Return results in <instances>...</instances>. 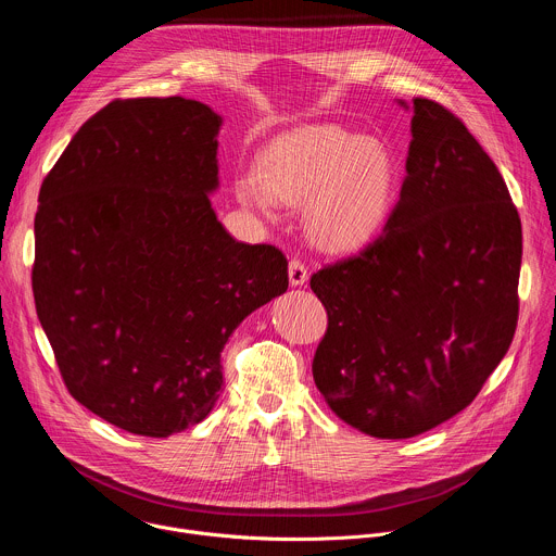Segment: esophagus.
<instances>
[{"instance_id": "1", "label": "esophagus", "mask_w": 556, "mask_h": 556, "mask_svg": "<svg viewBox=\"0 0 556 556\" xmlns=\"http://www.w3.org/2000/svg\"><path fill=\"white\" fill-rule=\"evenodd\" d=\"M288 277L290 286H303L307 281V268L299 260H292L288 266Z\"/></svg>"}]
</instances>
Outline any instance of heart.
<instances>
[{
	"instance_id": "obj_1",
	"label": "heart",
	"mask_w": 556,
	"mask_h": 556,
	"mask_svg": "<svg viewBox=\"0 0 556 556\" xmlns=\"http://www.w3.org/2000/svg\"><path fill=\"white\" fill-rule=\"evenodd\" d=\"M237 198L264 213L290 204L305 208V228L326 251L367 244L384 224L395 193L389 149L337 125H316L281 138L260 172L235 182Z\"/></svg>"
}]
</instances>
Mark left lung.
<instances>
[{
	"mask_svg": "<svg viewBox=\"0 0 556 556\" xmlns=\"http://www.w3.org/2000/svg\"><path fill=\"white\" fill-rule=\"evenodd\" d=\"M405 169L378 240L309 279L328 309L314 382L343 422L382 440L466 409L519 316L521 219L482 144L446 108L414 99Z\"/></svg>",
	"mask_w": 556,
	"mask_h": 556,
	"instance_id": "obj_1",
	"label": "left lung"
}]
</instances>
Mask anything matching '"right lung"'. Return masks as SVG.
I'll return each instance as SVG.
<instances>
[{"label":"right lung","instance_id":"1","mask_svg":"<svg viewBox=\"0 0 556 556\" xmlns=\"http://www.w3.org/2000/svg\"><path fill=\"white\" fill-rule=\"evenodd\" d=\"M219 127L182 97L114 101L39 191L41 328L72 399L136 435L202 422L228 337L288 290L283 253L232 240L211 206Z\"/></svg>","mask_w":556,"mask_h":556}]
</instances>
